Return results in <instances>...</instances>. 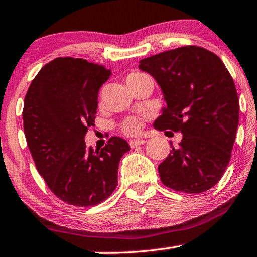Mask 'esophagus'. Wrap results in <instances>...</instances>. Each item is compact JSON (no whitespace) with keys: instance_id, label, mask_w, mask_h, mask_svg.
<instances>
[{"instance_id":"obj_1","label":"esophagus","mask_w":257,"mask_h":257,"mask_svg":"<svg viewBox=\"0 0 257 257\" xmlns=\"http://www.w3.org/2000/svg\"><path fill=\"white\" fill-rule=\"evenodd\" d=\"M130 147L134 148V147H137V146H141L143 145V143H146L145 140H130Z\"/></svg>"}]
</instances>
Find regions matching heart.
I'll use <instances>...</instances> for the list:
<instances>
[{"label": "heart", "instance_id": "heart-1", "mask_svg": "<svg viewBox=\"0 0 257 257\" xmlns=\"http://www.w3.org/2000/svg\"><path fill=\"white\" fill-rule=\"evenodd\" d=\"M142 77H148V76H146V74L140 73V72L131 73V74H128L127 78H126V82L128 83V82L135 81V79L142 78ZM141 130H142V118L141 117L130 116L126 118L122 123H121V131H122L123 134L130 135V136H134V135L140 134Z\"/></svg>", "mask_w": 257, "mask_h": 257}]
</instances>
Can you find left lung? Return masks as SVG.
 <instances>
[{
    "label": "left lung",
    "instance_id": "1",
    "mask_svg": "<svg viewBox=\"0 0 257 257\" xmlns=\"http://www.w3.org/2000/svg\"><path fill=\"white\" fill-rule=\"evenodd\" d=\"M139 67L156 79L167 101L153 126L183 134L159 164L162 183L186 194L207 191L227 169L238 130L239 98L230 73L216 54L195 45L143 59Z\"/></svg>",
    "mask_w": 257,
    "mask_h": 257
}]
</instances>
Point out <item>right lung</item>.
Wrapping results in <instances>:
<instances>
[{
  "label": "right lung",
  "mask_w": 257,
  "mask_h": 257,
  "mask_svg": "<svg viewBox=\"0 0 257 257\" xmlns=\"http://www.w3.org/2000/svg\"><path fill=\"white\" fill-rule=\"evenodd\" d=\"M111 70L83 59L57 57L33 79L24 99L23 125L38 172L60 200L77 207L105 201L117 185L118 163L130 151L111 137L101 151L87 148L98 93Z\"/></svg>",
  "instance_id": "right-lung-1"
}]
</instances>
